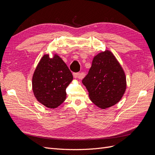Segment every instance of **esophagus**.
Wrapping results in <instances>:
<instances>
[{
	"label": "esophagus",
	"mask_w": 155,
	"mask_h": 155,
	"mask_svg": "<svg viewBox=\"0 0 155 155\" xmlns=\"http://www.w3.org/2000/svg\"><path fill=\"white\" fill-rule=\"evenodd\" d=\"M73 76L74 78H78V79H82L84 76L83 73H74Z\"/></svg>",
	"instance_id": "obj_1"
}]
</instances>
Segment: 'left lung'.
Masks as SVG:
<instances>
[{"label":"left lung","mask_w":155,"mask_h":155,"mask_svg":"<svg viewBox=\"0 0 155 155\" xmlns=\"http://www.w3.org/2000/svg\"><path fill=\"white\" fill-rule=\"evenodd\" d=\"M82 83L91 100L101 109L116 104L126 89V78L118 61L109 50L93 59L92 66Z\"/></svg>","instance_id":"1"}]
</instances>
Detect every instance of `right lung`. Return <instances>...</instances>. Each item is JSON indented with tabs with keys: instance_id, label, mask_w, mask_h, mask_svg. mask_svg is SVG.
<instances>
[{
	"instance_id": "1",
	"label": "right lung",
	"mask_w": 155,
	"mask_h": 155,
	"mask_svg": "<svg viewBox=\"0 0 155 155\" xmlns=\"http://www.w3.org/2000/svg\"><path fill=\"white\" fill-rule=\"evenodd\" d=\"M72 79V72L61 58L56 54L51 59L44 55L33 76V92L41 104L54 109L66 99V88Z\"/></svg>"
}]
</instances>
